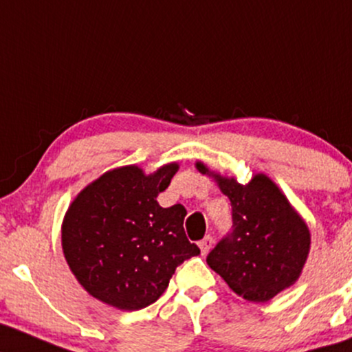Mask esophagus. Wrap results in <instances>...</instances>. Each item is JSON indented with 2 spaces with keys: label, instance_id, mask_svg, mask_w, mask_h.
<instances>
[{
  "label": "esophagus",
  "instance_id": "esophagus-1",
  "mask_svg": "<svg viewBox=\"0 0 352 352\" xmlns=\"http://www.w3.org/2000/svg\"><path fill=\"white\" fill-rule=\"evenodd\" d=\"M213 244H214V239L211 238V236H205V238L198 243V245H200V249H201V254H208L210 249L213 248Z\"/></svg>",
  "mask_w": 352,
  "mask_h": 352
}]
</instances>
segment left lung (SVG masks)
Returning a JSON list of instances; mask_svg holds the SVG:
<instances>
[{"label":"left lung","mask_w":352,"mask_h":352,"mask_svg":"<svg viewBox=\"0 0 352 352\" xmlns=\"http://www.w3.org/2000/svg\"><path fill=\"white\" fill-rule=\"evenodd\" d=\"M230 198L232 231L206 262L230 289L249 302L264 303L298 280L310 252V231L280 188L264 173L241 185L197 162Z\"/></svg>","instance_id":"8db88e82"}]
</instances>
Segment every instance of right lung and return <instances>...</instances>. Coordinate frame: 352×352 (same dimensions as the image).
<instances>
[{
    "mask_svg": "<svg viewBox=\"0 0 352 352\" xmlns=\"http://www.w3.org/2000/svg\"><path fill=\"white\" fill-rule=\"evenodd\" d=\"M177 170V162L151 175L138 165L113 168L72 201L62 223L63 256L91 297L141 310L164 294L182 262L200 254L185 234L187 210L157 203Z\"/></svg>",
    "mask_w": 352,
    "mask_h": 352,
    "instance_id": "1",
    "label": "right lung"
}]
</instances>
